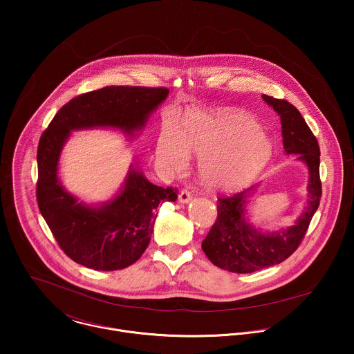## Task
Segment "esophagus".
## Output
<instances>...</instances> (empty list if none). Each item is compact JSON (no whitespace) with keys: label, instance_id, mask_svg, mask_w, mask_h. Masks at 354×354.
<instances>
[{"label":"esophagus","instance_id":"34e87169","mask_svg":"<svg viewBox=\"0 0 354 354\" xmlns=\"http://www.w3.org/2000/svg\"><path fill=\"white\" fill-rule=\"evenodd\" d=\"M191 199H192V195H191V192L188 189H183L181 194L178 195V202L183 203V204L191 202Z\"/></svg>","mask_w":354,"mask_h":354}]
</instances>
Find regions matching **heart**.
Instances as JSON below:
<instances>
[{
    "label": "heart",
    "mask_w": 354,
    "mask_h": 354,
    "mask_svg": "<svg viewBox=\"0 0 354 354\" xmlns=\"http://www.w3.org/2000/svg\"><path fill=\"white\" fill-rule=\"evenodd\" d=\"M189 153L202 156V176L215 189L250 183L271 155V143L252 117L223 110L189 114L176 129L167 122L158 139L156 156L176 173L187 169Z\"/></svg>",
    "instance_id": "obj_1"
}]
</instances>
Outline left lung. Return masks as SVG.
<instances>
[{"instance_id":"obj_1","label":"left lung","mask_w":354,"mask_h":354,"mask_svg":"<svg viewBox=\"0 0 354 354\" xmlns=\"http://www.w3.org/2000/svg\"><path fill=\"white\" fill-rule=\"evenodd\" d=\"M261 97L281 117L285 152L299 155L297 159L308 166V202L293 226L263 233L250 225L245 216L253 187L218 199V216L203 240V251L216 267L237 274H248L286 260L301 244L322 198L317 139L292 103L268 95Z\"/></svg>"}]
</instances>
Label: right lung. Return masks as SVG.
<instances>
[{
  "label": "right lung",
  "instance_id": "add662e5",
  "mask_svg": "<svg viewBox=\"0 0 354 354\" xmlns=\"http://www.w3.org/2000/svg\"><path fill=\"white\" fill-rule=\"evenodd\" d=\"M163 87L110 86L64 104L38 145V207L59 248L77 264L121 270L145 253L151 240L158 205L176 202L177 191L150 183L133 165L118 195L100 207L79 203L59 183V153L72 131L117 128L132 135L167 98Z\"/></svg>",
  "mask_w": 354,
  "mask_h": 354
}]
</instances>
